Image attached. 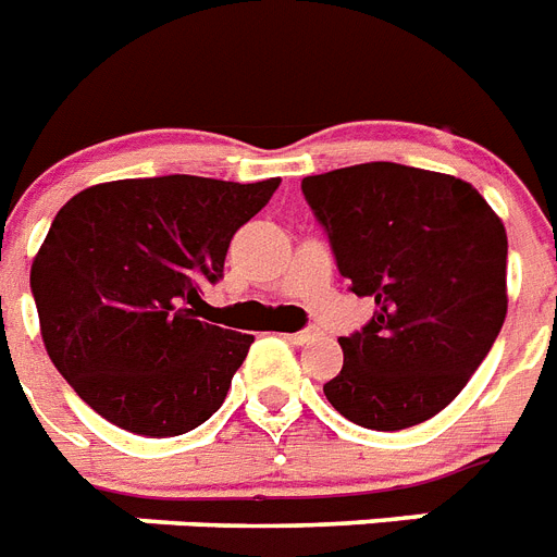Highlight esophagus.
Returning a JSON list of instances; mask_svg holds the SVG:
<instances>
[{
    "label": "esophagus",
    "instance_id": "1",
    "mask_svg": "<svg viewBox=\"0 0 557 557\" xmlns=\"http://www.w3.org/2000/svg\"><path fill=\"white\" fill-rule=\"evenodd\" d=\"M315 335H319V330L310 327V330H301V333H289L287 338H289V342H293V344H307V342H312Z\"/></svg>",
    "mask_w": 557,
    "mask_h": 557
}]
</instances>
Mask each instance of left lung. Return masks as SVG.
<instances>
[{
  "label": "left lung",
  "instance_id": "1",
  "mask_svg": "<svg viewBox=\"0 0 557 557\" xmlns=\"http://www.w3.org/2000/svg\"><path fill=\"white\" fill-rule=\"evenodd\" d=\"M338 273L375 298L361 333L338 338L344 367L324 384L367 430H407L467 387L507 319V230L470 182L367 162L301 182Z\"/></svg>",
  "mask_w": 557,
  "mask_h": 557
}]
</instances>
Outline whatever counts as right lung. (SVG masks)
<instances>
[{
	"label": "right lung",
	"mask_w": 557,
	"mask_h": 557,
	"mask_svg": "<svg viewBox=\"0 0 557 557\" xmlns=\"http://www.w3.org/2000/svg\"><path fill=\"white\" fill-rule=\"evenodd\" d=\"M278 182L119 178L59 210L30 264L41 342L110 424L164 438L222 407L252 335L199 321L193 307Z\"/></svg>",
	"instance_id": "1"
}]
</instances>
